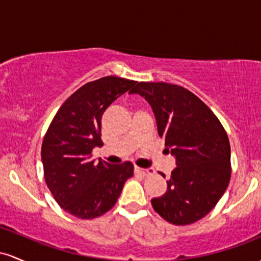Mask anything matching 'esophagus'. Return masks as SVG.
Segmentation results:
<instances>
[{"label": "esophagus", "mask_w": 261, "mask_h": 261, "mask_svg": "<svg viewBox=\"0 0 261 261\" xmlns=\"http://www.w3.org/2000/svg\"><path fill=\"white\" fill-rule=\"evenodd\" d=\"M134 171H136L137 174L143 175V176H149V175H153V174H154V170H153V169H142V168H136V169H134Z\"/></svg>", "instance_id": "esophagus-1"}]
</instances>
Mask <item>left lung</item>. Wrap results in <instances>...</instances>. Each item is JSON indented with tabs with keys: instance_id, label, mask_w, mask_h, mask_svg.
I'll return each instance as SVG.
<instances>
[{
	"instance_id": "1",
	"label": "left lung",
	"mask_w": 261,
	"mask_h": 261,
	"mask_svg": "<svg viewBox=\"0 0 261 261\" xmlns=\"http://www.w3.org/2000/svg\"><path fill=\"white\" fill-rule=\"evenodd\" d=\"M150 105L158 133L176 160L168 191L153 198L155 212L172 224L203 218L221 200L230 178V145L223 125L197 96L177 85L139 83Z\"/></svg>"
}]
</instances>
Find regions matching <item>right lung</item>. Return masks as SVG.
<instances>
[{"mask_svg": "<svg viewBox=\"0 0 261 261\" xmlns=\"http://www.w3.org/2000/svg\"><path fill=\"white\" fill-rule=\"evenodd\" d=\"M134 85L117 76L85 84L64 102L44 137L45 182L61 208L75 217L91 219L106 213L133 176L130 162L96 163L91 153L103 144L101 118L106 108Z\"/></svg>", "mask_w": 261, "mask_h": 261, "instance_id": "1", "label": "right lung"}]
</instances>
